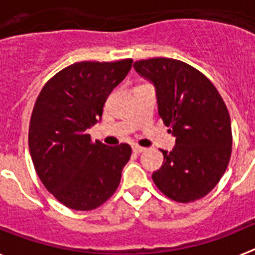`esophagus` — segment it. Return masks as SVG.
Returning <instances> with one entry per match:
<instances>
[{
  "mask_svg": "<svg viewBox=\"0 0 255 255\" xmlns=\"http://www.w3.org/2000/svg\"><path fill=\"white\" fill-rule=\"evenodd\" d=\"M144 150H145V148L139 147V145H134V147H132V152L136 153V154H139V153L144 152Z\"/></svg>",
  "mask_w": 255,
  "mask_h": 255,
  "instance_id": "1",
  "label": "esophagus"
}]
</instances>
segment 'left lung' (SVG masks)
Segmentation results:
<instances>
[{
  "instance_id": "1",
  "label": "left lung",
  "mask_w": 255,
  "mask_h": 255,
  "mask_svg": "<svg viewBox=\"0 0 255 255\" xmlns=\"http://www.w3.org/2000/svg\"><path fill=\"white\" fill-rule=\"evenodd\" d=\"M135 71L154 85L158 114L176 138L152 179L166 197L180 203L203 198L225 173L231 157V120L209 79L173 58L136 61Z\"/></svg>"
}]
</instances>
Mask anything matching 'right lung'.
I'll return each mask as SVG.
<instances>
[{
  "label": "right lung",
  "mask_w": 255,
  "mask_h": 255,
  "mask_svg": "<svg viewBox=\"0 0 255 255\" xmlns=\"http://www.w3.org/2000/svg\"><path fill=\"white\" fill-rule=\"evenodd\" d=\"M131 64V58L76 62L49 79L35 101L29 125L33 164L47 190L69 208H97L120 184L131 147L93 143L88 131Z\"/></svg>",
  "instance_id": "right-lung-1"
}]
</instances>
